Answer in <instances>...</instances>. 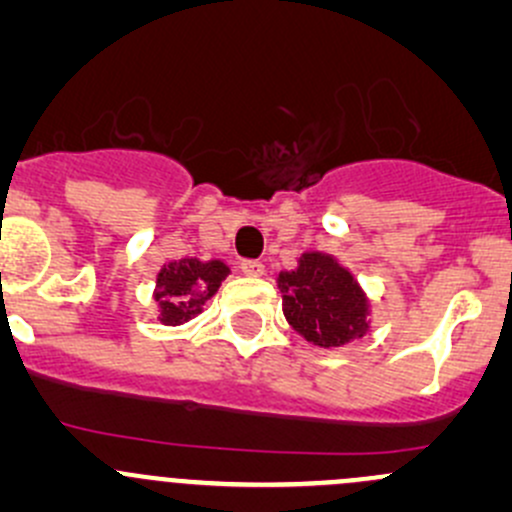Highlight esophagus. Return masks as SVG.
I'll use <instances>...</instances> for the list:
<instances>
[{
    "mask_svg": "<svg viewBox=\"0 0 512 512\" xmlns=\"http://www.w3.org/2000/svg\"><path fill=\"white\" fill-rule=\"evenodd\" d=\"M242 272H245L247 277H262V274H265V265H262L260 260H245L242 262Z\"/></svg>",
    "mask_w": 512,
    "mask_h": 512,
    "instance_id": "1",
    "label": "esophagus"
}]
</instances>
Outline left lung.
<instances>
[{
  "instance_id": "left-lung-1",
  "label": "left lung",
  "mask_w": 512,
  "mask_h": 512,
  "mask_svg": "<svg viewBox=\"0 0 512 512\" xmlns=\"http://www.w3.org/2000/svg\"><path fill=\"white\" fill-rule=\"evenodd\" d=\"M289 326L319 348H341L370 331V299L348 267L321 250L301 252L297 270L277 274Z\"/></svg>"
}]
</instances>
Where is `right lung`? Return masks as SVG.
<instances>
[{"mask_svg":"<svg viewBox=\"0 0 512 512\" xmlns=\"http://www.w3.org/2000/svg\"><path fill=\"white\" fill-rule=\"evenodd\" d=\"M230 274V267L223 260H198V257H181L171 260L157 272L154 287V304H157V321L164 326H181L198 316L206 301L215 297L223 279Z\"/></svg>","mask_w":512,"mask_h":512,"instance_id":"right-lung-1","label":"right lung"}]
</instances>
